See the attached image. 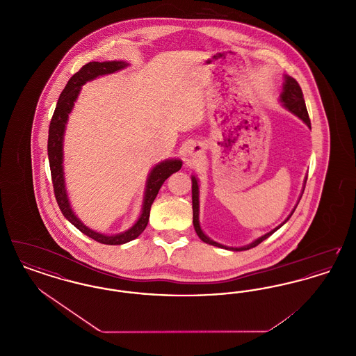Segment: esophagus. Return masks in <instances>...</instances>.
<instances>
[{
	"label": "esophagus",
	"mask_w": 356,
	"mask_h": 356,
	"mask_svg": "<svg viewBox=\"0 0 356 356\" xmlns=\"http://www.w3.org/2000/svg\"><path fill=\"white\" fill-rule=\"evenodd\" d=\"M204 153L203 145L202 144H191L186 149V156L188 159H196L199 156H202Z\"/></svg>",
	"instance_id": "esophagus-1"
}]
</instances>
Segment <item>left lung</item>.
<instances>
[{"mask_svg": "<svg viewBox=\"0 0 356 356\" xmlns=\"http://www.w3.org/2000/svg\"><path fill=\"white\" fill-rule=\"evenodd\" d=\"M280 102H283V105L287 108L289 112H292L293 115H296L299 119L303 120L305 124L311 128V121H309L308 112H307V108H305V97H303L302 88H300V85H299V83H298L295 79H292V77H289V76H286V81H284V85H283V93L280 95ZM305 181H307V179H305ZM305 186H303V192H305ZM302 195H303V193H302ZM300 199H302V196H300ZM300 199H299V202H300ZM299 202H298V204H299ZM295 208H296V207H295ZM295 208L292 209L291 215L288 216L284 222H287L288 219L292 216ZM192 209H193V227H195V231H196L197 236L200 237L204 243H207V244H211V245H215V247H220V248H225V250H231V251H245V250L254 248L256 245H259L263 240H266L267 237L271 236L273 232H276V231L284 224V222L280 224L279 227H276L275 229H272L271 232H268V234H266V235L256 238L251 244L244 245V247H240V248L225 247V245H221L219 243L211 240L209 237L204 234L203 231H202V228H200V222H199V184H197V180H196L195 176H192Z\"/></svg>", "mask_w": 356, "mask_h": 356, "instance_id": "left-lung-1", "label": "left lung"}]
</instances>
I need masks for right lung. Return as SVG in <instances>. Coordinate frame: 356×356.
Here are the masks:
<instances>
[{
	"mask_svg": "<svg viewBox=\"0 0 356 356\" xmlns=\"http://www.w3.org/2000/svg\"><path fill=\"white\" fill-rule=\"evenodd\" d=\"M128 64L124 61H105V63H97L92 61L85 64L83 68L77 73H74L67 86L64 88L63 93L58 97V102L56 105L53 118L49 125V136H48V157H49V167H51V183L54 189V196L57 204L63 212V215L70 221L79 231H81L86 236L102 243V244H109V245H119L134 240L143 234L145 229L148 220H149V212L152 203L160 191L164 181L170 177L172 173L177 172L181 168L183 163L181 160H165L160 164H157L149 173V177L147 180V188L144 195V203H143V212L136 221L135 225L122 232L119 235L108 236L102 235L99 232L92 231L84 225L80 219L73 213L70 204H69L68 195L65 189V181H64V170H63V140H64V131L68 121L69 113L74 105V102L81 90V86L99 76L115 73L120 69L125 68Z\"/></svg>",
	"mask_w": 356,
	"mask_h": 356,
	"instance_id": "add662e5",
	"label": "right lung"
}]
</instances>
